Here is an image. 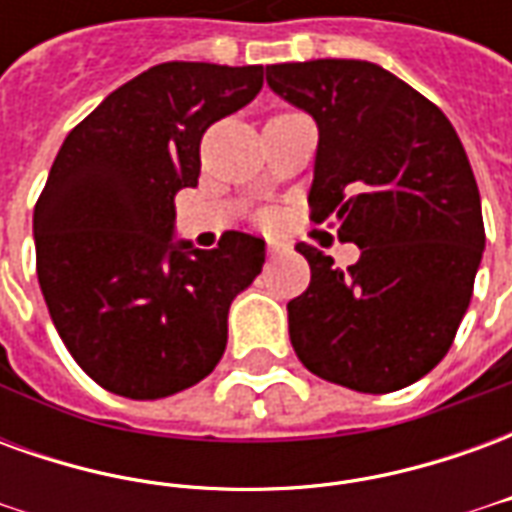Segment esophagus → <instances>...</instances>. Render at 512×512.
I'll list each match as a JSON object with an SVG mask.
<instances>
[{
	"mask_svg": "<svg viewBox=\"0 0 512 512\" xmlns=\"http://www.w3.org/2000/svg\"><path fill=\"white\" fill-rule=\"evenodd\" d=\"M266 252H268V255H271V257L282 255V252H285V244H279V241H268Z\"/></svg>",
	"mask_w": 512,
	"mask_h": 512,
	"instance_id": "obj_1",
	"label": "esophagus"
}]
</instances>
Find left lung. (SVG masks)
Segmentation results:
<instances>
[{
	"label": "left lung",
	"mask_w": 512,
	"mask_h": 512,
	"mask_svg": "<svg viewBox=\"0 0 512 512\" xmlns=\"http://www.w3.org/2000/svg\"><path fill=\"white\" fill-rule=\"evenodd\" d=\"M268 87L318 123L312 219L362 255L348 271L299 244L310 288L288 301L301 365L384 395L428 376L450 351L483 260L480 191L439 106L365 60L279 62Z\"/></svg>",
	"instance_id": "left-lung-1"
}]
</instances>
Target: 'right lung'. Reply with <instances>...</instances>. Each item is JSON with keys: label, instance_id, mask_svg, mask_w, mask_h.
Segmentation results:
<instances>
[{"label": "right lung", "instance_id": "1", "mask_svg": "<svg viewBox=\"0 0 512 512\" xmlns=\"http://www.w3.org/2000/svg\"><path fill=\"white\" fill-rule=\"evenodd\" d=\"M260 87L263 65L164 62L106 95L51 164L32 219L40 290L76 365L115 395H175L222 359L266 241H178L175 194L197 186L205 128Z\"/></svg>", "mask_w": 512, "mask_h": 512}]
</instances>
